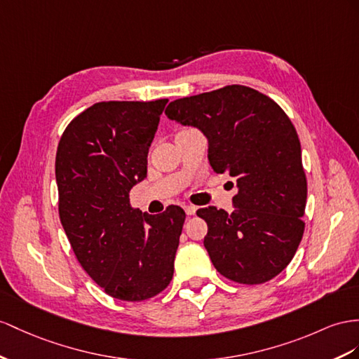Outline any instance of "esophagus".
<instances>
[{
    "instance_id": "1",
    "label": "esophagus",
    "mask_w": 359,
    "mask_h": 359,
    "mask_svg": "<svg viewBox=\"0 0 359 359\" xmlns=\"http://www.w3.org/2000/svg\"><path fill=\"white\" fill-rule=\"evenodd\" d=\"M196 210H197V208H196V206H192V205L185 206V212H187V215H194V214H196Z\"/></svg>"
}]
</instances>
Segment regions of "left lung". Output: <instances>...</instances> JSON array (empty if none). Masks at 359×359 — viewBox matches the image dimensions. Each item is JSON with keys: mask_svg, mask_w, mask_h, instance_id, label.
<instances>
[{"mask_svg": "<svg viewBox=\"0 0 359 359\" xmlns=\"http://www.w3.org/2000/svg\"><path fill=\"white\" fill-rule=\"evenodd\" d=\"M165 115L198 128L208 137L210 167L236 183L232 214L215 206L197 210L208 223L203 244L214 267L238 283L273 279L305 231L308 187L291 119L270 97L241 85L174 100Z\"/></svg>", "mask_w": 359, "mask_h": 359, "instance_id": "1", "label": "left lung"}]
</instances>
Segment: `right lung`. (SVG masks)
<instances>
[{"label": "right lung", "mask_w": 359, "mask_h": 359, "mask_svg": "<svg viewBox=\"0 0 359 359\" xmlns=\"http://www.w3.org/2000/svg\"><path fill=\"white\" fill-rule=\"evenodd\" d=\"M167 103H95L72 119L57 147L63 231L92 280L119 300L154 297L172 279L185 210L150 215L130 206Z\"/></svg>", "instance_id": "1"}]
</instances>
